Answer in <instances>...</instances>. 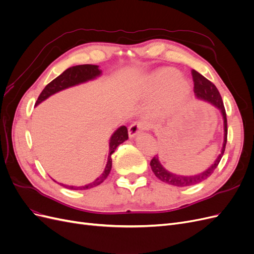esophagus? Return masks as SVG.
Wrapping results in <instances>:
<instances>
[{
	"mask_svg": "<svg viewBox=\"0 0 254 254\" xmlns=\"http://www.w3.org/2000/svg\"><path fill=\"white\" fill-rule=\"evenodd\" d=\"M146 129V124L144 122H134L128 128V133L130 137H133L137 133L142 132L143 130Z\"/></svg>",
	"mask_w": 254,
	"mask_h": 254,
	"instance_id": "34e87169",
	"label": "esophagus"
}]
</instances>
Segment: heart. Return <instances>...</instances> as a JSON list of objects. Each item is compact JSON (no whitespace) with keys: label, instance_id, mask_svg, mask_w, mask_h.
I'll use <instances>...</instances> for the list:
<instances>
[{"label":"heart","instance_id":"1","mask_svg":"<svg viewBox=\"0 0 254 254\" xmlns=\"http://www.w3.org/2000/svg\"><path fill=\"white\" fill-rule=\"evenodd\" d=\"M175 68L165 67L153 74L148 81V93L157 94L163 92L160 104L166 110H173L186 101L190 94L188 82L177 77Z\"/></svg>","mask_w":254,"mask_h":254}]
</instances>
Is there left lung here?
Segmentation results:
<instances>
[{
	"mask_svg": "<svg viewBox=\"0 0 254 254\" xmlns=\"http://www.w3.org/2000/svg\"><path fill=\"white\" fill-rule=\"evenodd\" d=\"M191 76H193V81H194V93L197 98L202 99L204 102H209L213 106L218 108L222 114V118H224V128H225V137H224V145H222V149L220 155L215 161L214 164L207 168L201 174L194 175V176H178L174 175L170 172H167L165 168L161 165L159 162L158 156H155L150 161V166L153 174L156 175L157 178H159L161 181L165 183L171 184V186L175 187H190L194 186L199 182L205 180L206 178L214 173L215 168H216L220 162V160L224 156V152L226 149V144H227V137H228V125H227V114L226 109L224 106V102H222L221 96L219 94V91L217 88L215 87V84L211 82L209 79H206L204 76L199 74L197 71L191 70Z\"/></svg>",
	"mask_w": 254,
	"mask_h": 254,
	"instance_id": "obj_1",
	"label": "left lung"
}]
</instances>
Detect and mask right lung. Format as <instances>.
Segmentation results:
<instances>
[{"label":"right lung","mask_w":254,"mask_h":254,"mask_svg":"<svg viewBox=\"0 0 254 254\" xmlns=\"http://www.w3.org/2000/svg\"><path fill=\"white\" fill-rule=\"evenodd\" d=\"M102 71L98 68V65H94V64H81V65H75L72 67H68L67 70H65L63 74H60L58 77H56L54 80H52L49 84L45 86V88L42 90V92L40 93L39 97H38L36 105L40 104L41 102H43L44 99H47L49 96L55 94L56 92H59L61 90H64L68 87L75 86V84H78L84 81H88L91 79H94L97 76L101 75ZM128 139V130L126 128V126H122L120 127L117 131H115L111 139H110V143H109V156H108V162H107L106 168L104 173L102 174L101 177L91 182L87 186L83 187H73V186H65V184H61V186L70 189V190H88L91 188L97 187L101 184L102 182L105 181V179L108 177V175L110 174L111 167H112V159H111V155L117 149L118 146L120 144H122L123 142H125Z\"/></svg>","instance_id":"right-lung-1"}]
</instances>
